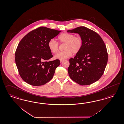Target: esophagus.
Returning a JSON list of instances; mask_svg holds the SVG:
<instances>
[{
  "mask_svg": "<svg viewBox=\"0 0 124 124\" xmlns=\"http://www.w3.org/2000/svg\"><path fill=\"white\" fill-rule=\"evenodd\" d=\"M64 61V60H60V63H62V62H63Z\"/></svg>",
  "mask_w": 124,
  "mask_h": 124,
  "instance_id": "1",
  "label": "esophagus"
}]
</instances>
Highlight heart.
Returning a JSON list of instances; mask_svg holds the SVG:
<instances>
[{
  "mask_svg": "<svg viewBox=\"0 0 124 124\" xmlns=\"http://www.w3.org/2000/svg\"><path fill=\"white\" fill-rule=\"evenodd\" d=\"M60 43H64L63 51L57 53L54 56L55 59L64 60L70 57L72 53H77L82 46V41L79 37H76L73 34L64 32L58 37ZM48 46L51 52L55 53L58 50V44L54 39H51L48 43Z\"/></svg>",
  "mask_w": 124,
  "mask_h": 124,
  "instance_id": "1",
  "label": "heart"
}]
</instances>
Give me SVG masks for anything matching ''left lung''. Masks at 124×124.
Masks as SVG:
<instances>
[{
	"instance_id": "left-lung-1",
	"label": "left lung",
	"mask_w": 124,
	"mask_h": 124,
	"mask_svg": "<svg viewBox=\"0 0 124 124\" xmlns=\"http://www.w3.org/2000/svg\"><path fill=\"white\" fill-rule=\"evenodd\" d=\"M78 33L82 46L73 58L69 59L68 69L70 78L82 85L96 82L102 75L107 64L108 55L105 45L100 35L85 27L69 30Z\"/></svg>"
}]
</instances>
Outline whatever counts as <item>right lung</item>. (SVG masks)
<instances>
[{
	"mask_svg": "<svg viewBox=\"0 0 124 124\" xmlns=\"http://www.w3.org/2000/svg\"><path fill=\"white\" fill-rule=\"evenodd\" d=\"M61 32L41 27L28 33L20 42L15 61L19 74L25 82L40 86L52 78L60 61H49L53 55L48 43Z\"/></svg>",
	"mask_w": 124,
	"mask_h": 124,
	"instance_id": "obj_1",
	"label": "right lung"
}]
</instances>
